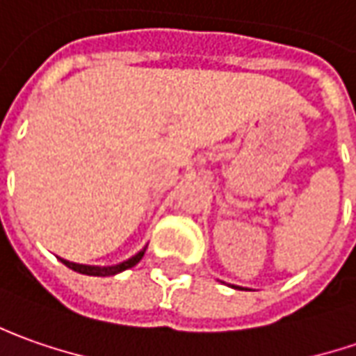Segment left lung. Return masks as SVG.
I'll return each mask as SVG.
<instances>
[{
	"instance_id": "left-lung-1",
	"label": "left lung",
	"mask_w": 356,
	"mask_h": 356,
	"mask_svg": "<svg viewBox=\"0 0 356 356\" xmlns=\"http://www.w3.org/2000/svg\"><path fill=\"white\" fill-rule=\"evenodd\" d=\"M232 288H238V286H232ZM240 289H244V288H240Z\"/></svg>"
}]
</instances>
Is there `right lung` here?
Returning <instances> with one entry per match:
<instances>
[{"label":"right lung","instance_id":"add662e5","mask_svg":"<svg viewBox=\"0 0 356 356\" xmlns=\"http://www.w3.org/2000/svg\"><path fill=\"white\" fill-rule=\"evenodd\" d=\"M145 248L147 246H143L138 254H134L131 258L128 260H124V262L114 264V266H88V264H76V262H68L65 258H58L60 262L65 264L67 268L70 270H74V272H79V274H84V276H116L120 272H124V270H129V268H134L136 264L140 262L141 258H143V254H145Z\"/></svg>","mask_w":356,"mask_h":356}]
</instances>
